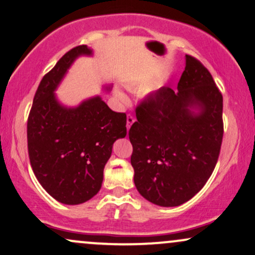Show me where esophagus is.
I'll use <instances>...</instances> for the list:
<instances>
[{
	"mask_svg": "<svg viewBox=\"0 0 255 255\" xmlns=\"http://www.w3.org/2000/svg\"><path fill=\"white\" fill-rule=\"evenodd\" d=\"M134 118L131 117V115H127V129L129 130L130 129V126L134 124Z\"/></svg>",
	"mask_w": 255,
	"mask_h": 255,
	"instance_id": "34e87169",
	"label": "esophagus"
}]
</instances>
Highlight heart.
<instances>
[{"label":"heart","instance_id":"1","mask_svg":"<svg viewBox=\"0 0 255 255\" xmlns=\"http://www.w3.org/2000/svg\"><path fill=\"white\" fill-rule=\"evenodd\" d=\"M137 83H141V82H137ZM117 95H118V98H119V99H121V100H122V101H125V100H126V96H125L124 93H121V92H117Z\"/></svg>","mask_w":255,"mask_h":255}]
</instances>
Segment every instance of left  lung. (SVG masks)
Returning a JSON list of instances; mask_svg holds the SVG:
<instances>
[{
  "label": "left lung",
  "mask_w": 255,
  "mask_h": 255,
  "mask_svg": "<svg viewBox=\"0 0 255 255\" xmlns=\"http://www.w3.org/2000/svg\"><path fill=\"white\" fill-rule=\"evenodd\" d=\"M185 59L178 90L162 87L148 96L128 133L135 187L162 207L185 204L205 186L224 135L221 93L200 61Z\"/></svg>",
  "instance_id": "obj_1"
}]
</instances>
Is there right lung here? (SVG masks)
I'll return each mask as SVG.
<instances>
[{"mask_svg":"<svg viewBox=\"0 0 255 255\" xmlns=\"http://www.w3.org/2000/svg\"><path fill=\"white\" fill-rule=\"evenodd\" d=\"M87 46L73 48L43 76L27 125L28 153L35 176L54 199L80 205L96 195L113 143L127 134L125 113L113 112L100 95L79 106L61 104L55 94L77 57L92 56ZM111 89V85L105 86Z\"/></svg>","mask_w":255,"mask_h":255,"instance_id":"add662e5","label":"right lung"}]
</instances>
